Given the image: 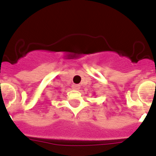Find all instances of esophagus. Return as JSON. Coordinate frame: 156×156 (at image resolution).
Listing matches in <instances>:
<instances>
[{"instance_id":"obj_1","label":"esophagus","mask_w":156,"mask_h":156,"mask_svg":"<svg viewBox=\"0 0 156 156\" xmlns=\"http://www.w3.org/2000/svg\"><path fill=\"white\" fill-rule=\"evenodd\" d=\"M72 89H76V90H78V89H80V84H72Z\"/></svg>"}]
</instances>
